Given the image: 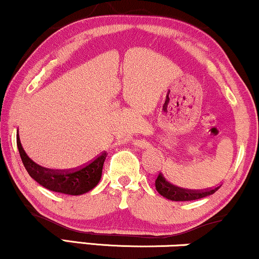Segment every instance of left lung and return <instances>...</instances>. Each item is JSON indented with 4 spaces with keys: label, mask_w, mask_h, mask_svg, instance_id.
Wrapping results in <instances>:
<instances>
[{
    "label": "left lung",
    "mask_w": 259,
    "mask_h": 259,
    "mask_svg": "<svg viewBox=\"0 0 259 259\" xmlns=\"http://www.w3.org/2000/svg\"><path fill=\"white\" fill-rule=\"evenodd\" d=\"M155 186H156V190H157V192L161 194V196H163L169 200H174V202H187V200L200 199V198L213 194L220 188L219 186V187L212 188V190H205V191L185 190V188L174 186L173 184L169 183L162 173H159L157 179H156Z\"/></svg>",
    "instance_id": "8db88e82"
}]
</instances>
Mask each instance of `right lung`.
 Returning <instances> with one entry per match:
<instances>
[{"mask_svg": "<svg viewBox=\"0 0 259 259\" xmlns=\"http://www.w3.org/2000/svg\"><path fill=\"white\" fill-rule=\"evenodd\" d=\"M18 138V149L21 161L30 177L37 181L40 186L53 192L69 194V196H80L94 190L100 183L102 169L107 157V152H102L90 163L72 170H53L40 167L34 163L22 149L21 143Z\"/></svg>", "mask_w": 259, "mask_h": 259, "instance_id": "add662e5", "label": "right lung"}]
</instances>
